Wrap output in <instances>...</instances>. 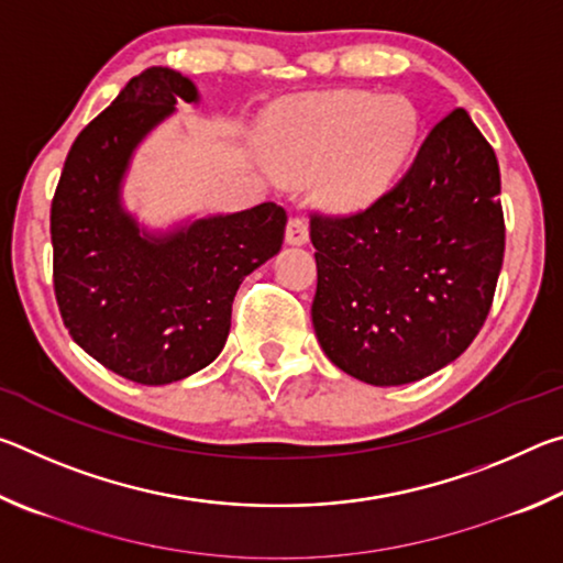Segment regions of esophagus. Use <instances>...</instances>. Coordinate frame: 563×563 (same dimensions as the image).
<instances>
[{
    "label": "esophagus",
    "mask_w": 563,
    "mask_h": 563,
    "mask_svg": "<svg viewBox=\"0 0 563 563\" xmlns=\"http://www.w3.org/2000/svg\"><path fill=\"white\" fill-rule=\"evenodd\" d=\"M308 238H310L308 218L292 216L288 221V228H285V241H288L290 245H302V243H308Z\"/></svg>",
    "instance_id": "obj_1"
}]
</instances>
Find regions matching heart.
Here are the masks:
<instances>
[{"instance_id": "obj_1", "label": "heart", "mask_w": 563, "mask_h": 563, "mask_svg": "<svg viewBox=\"0 0 563 563\" xmlns=\"http://www.w3.org/2000/svg\"><path fill=\"white\" fill-rule=\"evenodd\" d=\"M268 148L292 176L318 180L320 201L335 211L373 203L412 154L417 109L405 97L330 91L285 103L268 121Z\"/></svg>"}]
</instances>
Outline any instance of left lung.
<instances>
[{
  "instance_id": "8db88e82",
  "label": "left lung",
  "mask_w": 563,
  "mask_h": 563,
  "mask_svg": "<svg viewBox=\"0 0 563 563\" xmlns=\"http://www.w3.org/2000/svg\"><path fill=\"white\" fill-rule=\"evenodd\" d=\"M499 194L494 148L454 109L375 203L310 216L312 325L332 365L367 385H407L472 345L504 261Z\"/></svg>"
}]
</instances>
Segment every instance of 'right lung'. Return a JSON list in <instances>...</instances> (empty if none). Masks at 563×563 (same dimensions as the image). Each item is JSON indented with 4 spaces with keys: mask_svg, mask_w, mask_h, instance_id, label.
I'll list each match as a JSON object with an SVG mask.
<instances>
[{
    "mask_svg": "<svg viewBox=\"0 0 563 563\" xmlns=\"http://www.w3.org/2000/svg\"><path fill=\"white\" fill-rule=\"evenodd\" d=\"M198 101L194 81L151 66L71 144L52 201L54 295L76 345L139 385H168L221 355L247 273L280 251L285 208L261 203L151 235L123 211L141 139Z\"/></svg>",
    "mask_w": 563,
    "mask_h": 563,
    "instance_id": "obj_1",
    "label": "right lung"
}]
</instances>
